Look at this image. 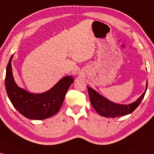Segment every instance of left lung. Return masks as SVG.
Listing matches in <instances>:
<instances>
[{"mask_svg":"<svg viewBox=\"0 0 154 154\" xmlns=\"http://www.w3.org/2000/svg\"><path fill=\"white\" fill-rule=\"evenodd\" d=\"M87 88L90 102H91L92 107L97 111V113L100 116L103 117L115 118V117L121 116L128 115V114L135 110V109L140 105V102L142 101L143 99L145 97V92L147 89V84H146L145 90L143 92V94L136 101L128 105L113 103L109 100L105 98L104 97L101 96L94 89L88 86H87Z\"/></svg>","mask_w":154,"mask_h":154,"instance_id":"obj_1","label":"left lung"}]
</instances>
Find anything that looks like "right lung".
Segmentation results:
<instances>
[{
  "mask_svg": "<svg viewBox=\"0 0 154 154\" xmlns=\"http://www.w3.org/2000/svg\"><path fill=\"white\" fill-rule=\"evenodd\" d=\"M13 56L7 66L5 88L14 108L26 118L34 120H43L57 113L68 88L74 81L73 78L66 76L48 91L40 94L31 93L18 87L14 81L11 68Z\"/></svg>",
  "mask_w": 154,
  "mask_h": 154,
  "instance_id": "1",
  "label": "right lung"
}]
</instances>
